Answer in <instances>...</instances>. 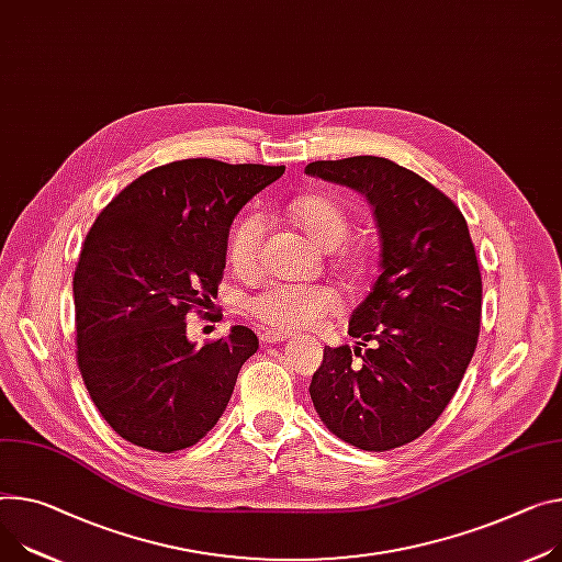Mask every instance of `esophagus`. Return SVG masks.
<instances>
[{"label": "esophagus", "mask_w": 562, "mask_h": 562, "mask_svg": "<svg viewBox=\"0 0 562 562\" xmlns=\"http://www.w3.org/2000/svg\"><path fill=\"white\" fill-rule=\"evenodd\" d=\"M261 341L263 344H279V341H285L288 339V335L285 333H279V330H261Z\"/></svg>", "instance_id": "1"}]
</instances>
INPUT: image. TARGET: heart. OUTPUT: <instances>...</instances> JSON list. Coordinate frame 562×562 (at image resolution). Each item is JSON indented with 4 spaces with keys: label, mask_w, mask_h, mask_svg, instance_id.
<instances>
[{
    "label": "heart",
    "mask_w": 562,
    "mask_h": 562,
    "mask_svg": "<svg viewBox=\"0 0 562 562\" xmlns=\"http://www.w3.org/2000/svg\"><path fill=\"white\" fill-rule=\"evenodd\" d=\"M296 223L326 249L339 247L351 234V218L344 206L324 193H306L290 204ZM268 218L261 211L243 213L227 236L232 266L249 274L261 263ZM347 263H351L347 258ZM247 313L277 330L313 328L339 308V294L328 285H299L272 281L245 301Z\"/></svg>",
    "instance_id": "1"
}]
</instances>
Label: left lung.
<instances>
[{"label": "left lung", "instance_id": "obj_1", "mask_svg": "<svg viewBox=\"0 0 562 562\" xmlns=\"http://www.w3.org/2000/svg\"><path fill=\"white\" fill-rule=\"evenodd\" d=\"M306 172L360 191L373 206L382 247L380 274L349 322L358 347L324 349L311 398L341 441L394 450L437 423L477 349V251L459 206L392 159H326Z\"/></svg>", "mask_w": 562, "mask_h": 562}]
</instances>
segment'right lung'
<instances>
[{"label":"right lung","instance_id":"right-lung-1","mask_svg":"<svg viewBox=\"0 0 562 562\" xmlns=\"http://www.w3.org/2000/svg\"><path fill=\"white\" fill-rule=\"evenodd\" d=\"M283 170L170 161L112 198L85 236L74 272L76 360L121 439L178 452L223 416L258 339L234 326L195 349L184 319L218 294L234 215Z\"/></svg>","mask_w":562,"mask_h":562}]
</instances>
